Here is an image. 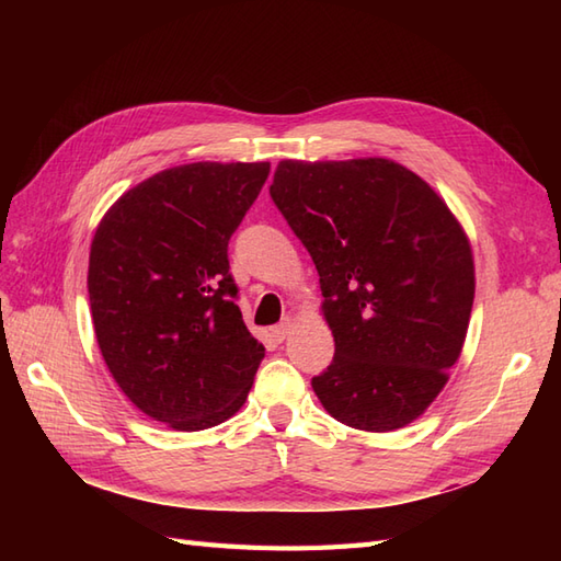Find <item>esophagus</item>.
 Returning <instances> with one entry per match:
<instances>
[{
	"label": "esophagus",
	"instance_id": "obj_1",
	"mask_svg": "<svg viewBox=\"0 0 561 561\" xmlns=\"http://www.w3.org/2000/svg\"><path fill=\"white\" fill-rule=\"evenodd\" d=\"M289 330H291V320L287 318V320H284V323H279V325H274V328H272V337L277 340V342H284V340L289 337Z\"/></svg>",
	"mask_w": 561,
	"mask_h": 561
}]
</instances>
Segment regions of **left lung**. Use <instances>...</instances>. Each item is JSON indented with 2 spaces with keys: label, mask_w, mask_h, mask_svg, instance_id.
Masks as SVG:
<instances>
[{
  "label": "left lung",
  "mask_w": 561,
  "mask_h": 561,
  "mask_svg": "<svg viewBox=\"0 0 561 561\" xmlns=\"http://www.w3.org/2000/svg\"><path fill=\"white\" fill-rule=\"evenodd\" d=\"M270 197L311 253L335 356L311 386L337 422L416 420L458 362L474 299L468 236L420 175L388 159L282 161Z\"/></svg>",
  "instance_id": "left-lung-1"
}]
</instances>
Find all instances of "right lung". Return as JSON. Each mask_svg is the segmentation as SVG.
<instances>
[{
    "label": "right lung",
    "mask_w": 561,
    "mask_h": 561,
    "mask_svg": "<svg viewBox=\"0 0 561 561\" xmlns=\"http://www.w3.org/2000/svg\"><path fill=\"white\" fill-rule=\"evenodd\" d=\"M270 163H187L127 190L89 255L93 330L115 383L178 432L241 410L265 347L238 311L229 241Z\"/></svg>",
    "instance_id": "1"
}]
</instances>
